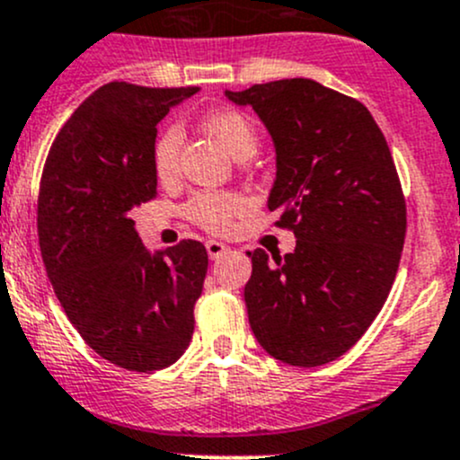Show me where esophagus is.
Here are the masks:
<instances>
[{"mask_svg":"<svg viewBox=\"0 0 460 460\" xmlns=\"http://www.w3.org/2000/svg\"><path fill=\"white\" fill-rule=\"evenodd\" d=\"M226 244L225 243H220V240H208L207 243V253H208V258L211 260H217L222 256V253H226Z\"/></svg>","mask_w":460,"mask_h":460,"instance_id":"34e87169","label":"esophagus"}]
</instances>
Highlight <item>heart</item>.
<instances>
[{
  "mask_svg": "<svg viewBox=\"0 0 460 460\" xmlns=\"http://www.w3.org/2000/svg\"><path fill=\"white\" fill-rule=\"evenodd\" d=\"M204 128L213 137L220 140L222 146L240 160L244 155H253L258 148V133L252 119L234 109H217L202 119ZM180 146H182V128L178 124H169L157 133L153 142L151 162L153 171L160 180L173 178L178 171ZM244 208V200L235 193L226 191H200L191 196L184 207V213L191 222L208 231H225L231 225V217Z\"/></svg>",
  "mask_w": 460,
  "mask_h": 460,
  "instance_id": "obj_1",
  "label": "heart"
}]
</instances>
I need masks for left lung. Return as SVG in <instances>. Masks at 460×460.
<instances>
[{
    "instance_id": "obj_1",
    "label": "left lung",
    "mask_w": 460,
    "mask_h": 460,
    "mask_svg": "<svg viewBox=\"0 0 460 460\" xmlns=\"http://www.w3.org/2000/svg\"><path fill=\"white\" fill-rule=\"evenodd\" d=\"M225 97L252 106L271 136L276 180L267 207L296 235L285 258L247 252L253 336L287 365L332 363L378 316L401 262L407 213L392 153L358 100L314 80Z\"/></svg>"
}]
</instances>
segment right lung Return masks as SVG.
Returning a JSON list of instances; mask_svg holds the SVG:
<instances>
[{
    "mask_svg": "<svg viewBox=\"0 0 460 460\" xmlns=\"http://www.w3.org/2000/svg\"><path fill=\"white\" fill-rule=\"evenodd\" d=\"M198 88L111 82L50 146L37 231L59 305L86 345L131 372L169 367L193 336L208 256L202 243L148 252L131 211L157 193V122Z\"/></svg>",
    "mask_w": 460,
    "mask_h": 460,
    "instance_id": "add662e5",
    "label": "right lung"
}]
</instances>
